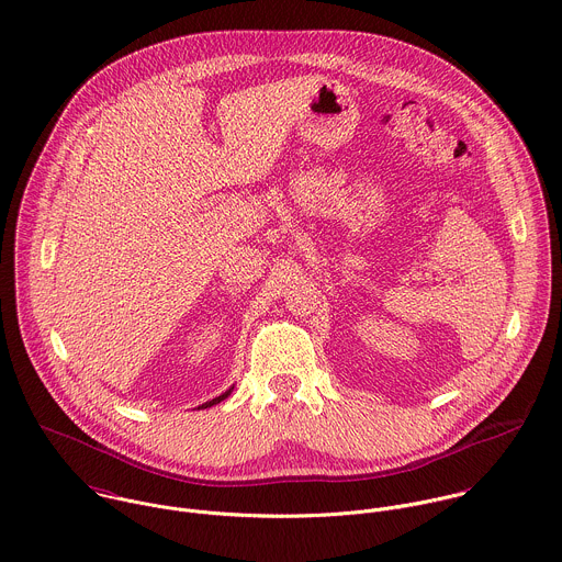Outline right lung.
I'll return each instance as SVG.
<instances>
[{
    "label": "right lung",
    "mask_w": 562,
    "mask_h": 562,
    "mask_svg": "<svg viewBox=\"0 0 562 562\" xmlns=\"http://www.w3.org/2000/svg\"><path fill=\"white\" fill-rule=\"evenodd\" d=\"M232 390L234 387H229L227 392H223L221 396H216V398H212V401H207V403H203V405H199V409H207V407H212V405H216V403H221V401H225L229 394H232Z\"/></svg>",
    "instance_id": "add662e5"
}]
</instances>
